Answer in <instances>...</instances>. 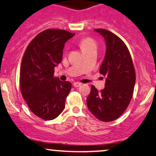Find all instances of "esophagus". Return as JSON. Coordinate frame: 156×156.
I'll use <instances>...</instances> for the list:
<instances>
[{
  "instance_id": "1",
  "label": "esophagus",
  "mask_w": 156,
  "mask_h": 156,
  "mask_svg": "<svg viewBox=\"0 0 156 156\" xmlns=\"http://www.w3.org/2000/svg\"><path fill=\"white\" fill-rule=\"evenodd\" d=\"M73 85H74V87H78L81 86V85H82V83H80V82H75L73 83Z\"/></svg>"
}]
</instances>
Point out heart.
<instances>
[{"label":"heart","mask_w":156,"mask_h":156,"mask_svg":"<svg viewBox=\"0 0 156 156\" xmlns=\"http://www.w3.org/2000/svg\"><path fill=\"white\" fill-rule=\"evenodd\" d=\"M79 45L82 51L97 48V44H96V41L91 37H84V38L81 39L79 42Z\"/></svg>","instance_id":"heart-1"}]
</instances>
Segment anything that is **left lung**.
Segmentation results:
<instances>
[{
	"instance_id": "obj_1",
	"label": "left lung",
	"mask_w": 156,
	"mask_h": 156,
	"mask_svg": "<svg viewBox=\"0 0 156 156\" xmlns=\"http://www.w3.org/2000/svg\"><path fill=\"white\" fill-rule=\"evenodd\" d=\"M95 30L105 39L107 49L99 72L107 78L101 90L92 85L87 104L97 119L111 122L123 114L132 100L135 70L130 52L122 39L108 30L98 28Z\"/></svg>"
}]
</instances>
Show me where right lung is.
I'll use <instances>...</instances> for the list:
<instances>
[{"label":"right lung","mask_w":156,"mask_h":156,"mask_svg":"<svg viewBox=\"0 0 156 156\" xmlns=\"http://www.w3.org/2000/svg\"><path fill=\"white\" fill-rule=\"evenodd\" d=\"M74 35L60 29L43 30L33 39L23 55L21 93L30 111L45 120L61 114L71 90L72 83L57 79L54 73L63 59L64 44Z\"/></svg>","instance_id":"1"}]
</instances>
